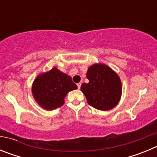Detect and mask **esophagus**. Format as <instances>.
Segmentation results:
<instances>
[{
	"label": "esophagus",
	"instance_id": "esophagus-1",
	"mask_svg": "<svg viewBox=\"0 0 157 157\" xmlns=\"http://www.w3.org/2000/svg\"><path fill=\"white\" fill-rule=\"evenodd\" d=\"M81 85H82V83L81 82H78L77 84V86H78V89H80V87H81Z\"/></svg>",
	"mask_w": 157,
	"mask_h": 157
}]
</instances>
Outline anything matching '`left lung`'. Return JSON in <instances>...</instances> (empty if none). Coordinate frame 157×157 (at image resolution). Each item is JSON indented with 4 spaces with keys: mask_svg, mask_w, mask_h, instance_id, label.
Segmentation results:
<instances>
[{
    "mask_svg": "<svg viewBox=\"0 0 157 157\" xmlns=\"http://www.w3.org/2000/svg\"><path fill=\"white\" fill-rule=\"evenodd\" d=\"M88 83H82L81 90L90 106L98 110L113 109L120 101L122 86L120 77L105 64H94L87 71Z\"/></svg>",
    "mask_w": 157,
    "mask_h": 157,
    "instance_id": "obj_1",
    "label": "left lung"
}]
</instances>
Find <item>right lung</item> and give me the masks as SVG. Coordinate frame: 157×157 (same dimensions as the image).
<instances>
[{"label": "right lung", "mask_w": 157, "mask_h": 157, "mask_svg": "<svg viewBox=\"0 0 157 157\" xmlns=\"http://www.w3.org/2000/svg\"><path fill=\"white\" fill-rule=\"evenodd\" d=\"M76 89L77 86L70 76L53 67L36 78L32 86V94L43 109L52 110L61 107L67 94Z\"/></svg>", "instance_id": "1"}]
</instances>
